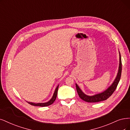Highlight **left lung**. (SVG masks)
<instances>
[{"instance_id": "left-lung-1", "label": "left lung", "mask_w": 130, "mask_h": 130, "mask_svg": "<svg viewBox=\"0 0 130 130\" xmlns=\"http://www.w3.org/2000/svg\"><path fill=\"white\" fill-rule=\"evenodd\" d=\"M119 69H118V71L117 75L116 76V78L115 79L112 85L110 86L107 89L104 91L103 92L94 95L93 96H88L84 94L83 92V91L81 90V89L79 88L78 85L75 84L76 88V90H77L78 94L79 96V97L83 100L85 101L86 102H90V103L99 102L100 101H102L106 100L113 94V93L115 92V90H116L117 88V86L119 83L120 79H121V73H122L121 56V54H120V52H119Z\"/></svg>"}]
</instances>
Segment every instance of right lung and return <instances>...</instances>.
<instances>
[{
  "instance_id": "1",
  "label": "right lung",
  "mask_w": 130,
  "mask_h": 130,
  "mask_svg": "<svg viewBox=\"0 0 130 130\" xmlns=\"http://www.w3.org/2000/svg\"><path fill=\"white\" fill-rule=\"evenodd\" d=\"M58 87L59 85L57 86V87H56L54 95H53L51 99L49 101L45 102V103H32V102H27L29 104H30V105H34V106H39V107H47L49 106V105L52 104L53 103L55 102V101L56 99L57 98V93H58Z\"/></svg>"
}]
</instances>
